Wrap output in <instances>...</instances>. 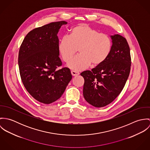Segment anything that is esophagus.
<instances>
[{"label": "esophagus", "mask_w": 150, "mask_h": 150, "mask_svg": "<svg viewBox=\"0 0 150 150\" xmlns=\"http://www.w3.org/2000/svg\"><path fill=\"white\" fill-rule=\"evenodd\" d=\"M71 74H72L73 76H76L79 75V74H80L79 72L75 71H74V70H71Z\"/></svg>", "instance_id": "obj_1"}]
</instances>
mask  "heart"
<instances>
[{
  "instance_id": "1",
  "label": "heart",
  "mask_w": 150,
  "mask_h": 150,
  "mask_svg": "<svg viewBox=\"0 0 150 150\" xmlns=\"http://www.w3.org/2000/svg\"><path fill=\"white\" fill-rule=\"evenodd\" d=\"M112 48V40L106 34L85 23L74 26L70 36H63L58 44V51L65 62L70 61L78 50L80 55L69 63L68 66L76 70L86 69L91 64L98 66L103 63L109 56Z\"/></svg>"
}]
</instances>
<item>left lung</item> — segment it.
I'll return each mask as SVG.
<instances>
[{
	"mask_svg": "<svg viewBox=\"0 0 150 150\" xmlns=\"http://www.w3.org/2000/svg\"><path fill=\"white\" fill-rule=\"evenodd\" d=\"M112 48L102 64L80 74L84 79L83 96L96 107L106 106L121 92L128 79L131 57L128 43L120 35L111 36Z\"/></svg>",
	"mask_w": 150,
	"mask_h": 150,
	"instance_id": "1",
	"label": "left lung"
}]
</instances>
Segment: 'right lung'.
<instances>
[{
	"mask_svg": "<svg viewBox=\"0 0 150 150\" xmlns=\"http://www.w3.org/2000/svg\"><path fill=\"white\" fill-rule=\"evenodd\" d=\"M64 21L53 22L30 31L20 48L18 66L22 82L36 100L50 104L59 99L72 79L68 67L58 69L57 33Z\"/></svg>",
	"mask_w": 150,
	"mask_h": 150,
	"instance_id": "add662e5",
	"label": "right lung"
}]
</instances>
